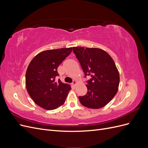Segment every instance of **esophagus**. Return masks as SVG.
I'll use <instances>...</instances> for the list:
<instances>
[{
	"instance_id": "34e87169",
	"label": "esophagus",
	"mask_w": 148,
	"mask_h": 148,
	"mask_svg": "<svg viewBox=\"0 0 148 148\" xmlns=\"http://www.w3.org/2000/svg\"><path fill=\"white\" fill-rule=\"evenodd\" d=\"M77 82H76V81H73V82L72 83V84H72L73 85V86H76V84H77Z\"/></svg>"
}]
</instances>
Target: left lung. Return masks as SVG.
Listing matches in <instances>:
<instances>
[{
	"instance_id": "left-lung-1",
	"label": "left lung",
	"mask_w": 148,
	"mask_h": 148,
	"mask_svg": "<svg viewBox=\"0 0 148 148\" xmlns=\"http://www.w3.org/2000/svg\"><path fill=\"white\" fill-rule=\"evenodd\" d=\"M73 51L84 77H91L86 81V95L78 97L79 102L90 109L104 107L117 94L119 86V73L114 61L101 49L75 47Z\"/></svg>"
}]
</instances>
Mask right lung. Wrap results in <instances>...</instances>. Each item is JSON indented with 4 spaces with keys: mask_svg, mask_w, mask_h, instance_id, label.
<instances>
[{
    "mask_svg": "<svg viewBox=\"0 0 148 148\" xmlns=\"http://www.w3.org/2000/svg\"><path fill=\"white\" fill-rule=\"evenodd\" d=\"M72 47L47 50L39 53L29 63L25 76L26 87L34 102L46 110L62 106L71 89L62 83L57 68L72 51Z\"/></svg>",
    "mask_w": 148,
    "mask_h": 148,
    "instance_id": "add662e5",
    "label": "right lung"
}]
</instances>
